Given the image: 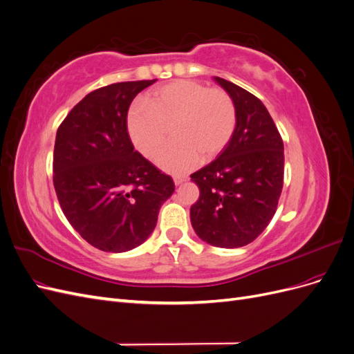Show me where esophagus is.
Here are the masks:
<instances>
[{
    "mask_svg": "<svg viewBox=\"0 0 354 354\" xmlns=\"http://www.w3.org/2000/svg\"><path fill=\"white\" fill-rule=\"evenodd\" d=\"M173 180H174V185L178 186V185H181V183H185V181L187 180V177H186V176H174Z\"/></svg>",
    "mask_w": 354,
    "mask_h": 354,
    "instance_id": "obj_1",
    "label": "esophagus"
}]
</instances>
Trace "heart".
<instances>
[{"instance_id":"obj_1","label":"heart","mask_w":354,"mask_h":354,"mask_svg":"<svg viewBox=\"0 0 354 354\" xmlns=\"http://www.w3.org/2000/svg\"><path fill=\"white\" fill-rule=\"evenodd\" d=\"M236 106L220 88L177 80L156 88L147 103L137 102L128 112V133L146 158H153L168 137L174 142L156 158L167 173L183 174L216 158L236 128Z\"/></svg>"}]
</instances>
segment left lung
<instances>
[{"instance_id": "left-lung-1", "label": "left lung", "mask_w": 354, "mask_h": 354, "mask_svg": "<svg viewBox=\"0 0 354 354\" xmlns=\"http://www.w3.org/2000/svg\"><path fill=\"white\" fill-rule=\"evenodd\" d=\"M236 106V128L217 159L192 174L198 236L218 248L251 243L273 218L283 186V142L269 111L239 85L214 77Z\"/></svg>"}]
</instances>
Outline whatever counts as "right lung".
<instances>
[{"label": "right lung", "instance_id": "add662e5", "mask_svg": "<svg viewBox=\"0 0 354 354\" xmlns=\"http://www.w3.org/2000/svg\"><path fill=\"white\" fill-rule=\"evenodd\" d=\"M151 81H128L94 90L59 127L53 183L63 214L94 248L125 252L153 232L174 181L131 143L128 108Z\"/></svg>", "mask_w": 354, "mask_h": 354}]
</instances>
